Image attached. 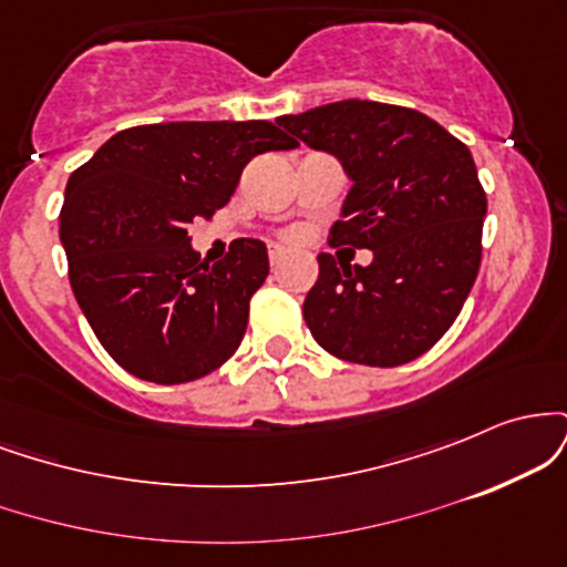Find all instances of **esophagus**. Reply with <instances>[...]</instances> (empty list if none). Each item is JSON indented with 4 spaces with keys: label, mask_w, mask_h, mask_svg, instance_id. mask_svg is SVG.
I'll use <instances>...</instances> for the list:
<instances>
[{
    "label": "esophagus",
    "mask_w": 567,
    "mask_h": 567,
    "mask_svg": "<svg viewBox=\"0 0 567 567\" xmlns=\"http://www.w3.org/2000/svg\"><path fill=\"white\" fill-rule=\"evenodd\" d=\"M285 261H288V250H285V247H279V245H271L269 247V264L275 266H282Z\"/></svg>",
    "instance_id": "obj_1"
}]
</instances>
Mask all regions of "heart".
Wrapping results in <instances>:
<instances>
[{
  "mask_svg": "<svg viewBox=\"0 0 567 567\" xmlns=\"http://www.w3.org/2000/svg\"><path fill=\"white\" fill-rule=\"evenodd\" d=\"M285 239H288V243H292V239H298V231H296V229L285 231Z\"/></svg>",
  "mask_w": 567,
  "mask_h": 567,
  "instance_id": "heart-1",
  "label": "heart"
}]
</instances>
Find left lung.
<instances>
[{"label":"left lung","mask_w":567,"mask_h":567,"mask_svg":"<svg viewBox=\"0 0 567 567\" xmlns=\"http://www.w3.org/2000/svg\"><path fill=\"white\" fill-rule=\"evenodd\" d=\"M279 125L338 157L351 178L333 247H368L370 266L320 252L303 320L324 351L396 368L429 351L458 317L483 258L485 188L472 152L415 109L338 101Z\"/></svg>","instance_id":"1"}]
</instances>
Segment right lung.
I'll return each mask as SVG.
<instances>
[{"label": "right lung", "instance_id": "add662e5", "mask_svg": "<svg viewBox=\"0 0 567 567\" xmlns=\"http://www.w3.org/2000/svg\"><path fill=\"white\" fill-rule=\"evenodd\" d=\"M296 146L266 120L162 122L120 130L71 173L58 226L69 282L116 365L171 386L237 351L269 275L266 245L234 239L207 266L188 226L231 199L252 157Z\"/></svg>", "mask_w": 567, "mask_h": 567}]
</instances>
